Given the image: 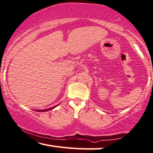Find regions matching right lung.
<instances>
[{
  "label": "right lung",
  "mask_w": 153,
  "mask_h": 153,
  "mask_svg": "<svg viewBox=\"0 0 153 153\" xmlns=\"http://www.w3.org/2000/svg\"><path fill=\"white\" fill-rule=\"evenodd\" d=\"M58 105H56L55 106H53V107H51V108H47V109H43V110H36V111H39V112H45V111H49V110H51L54 108L55 107H56Z\"/></svg>",
  "instance_id": "1"
}]
</instances>
